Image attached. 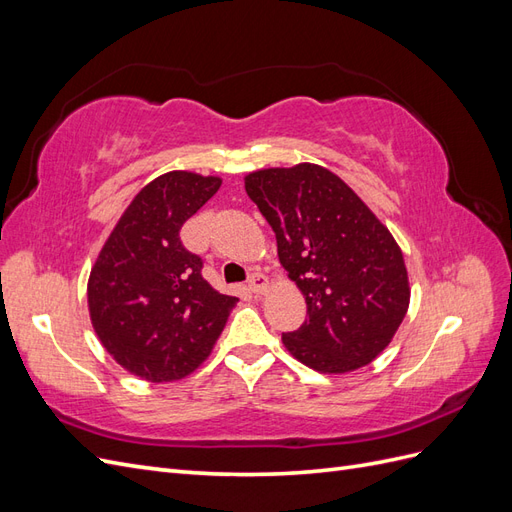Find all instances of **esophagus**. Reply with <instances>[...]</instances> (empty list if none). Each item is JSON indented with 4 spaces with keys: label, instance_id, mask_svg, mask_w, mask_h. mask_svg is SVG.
Instances as JSON below:
<instances>
[{
    "label": "esophagus",
    "instance_id": "obj_1",
    "mask_svg": "<svg viewBox=\"0 0 512 512\" xmlns=\"http://www.w3.org/2000/svg\"><path fill=\"white\" fill-rule=\"evenodd\" d=\"M250 290L254 292V294H265L267 290H269V280H267V275H262V273H252V277H250Z\"/></svg>",
    "mask_w": 512,
    "mask_h": 512
}]
</instances>
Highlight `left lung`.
Here are the masks:
<instances>
[{
    "label": "left lung",
    "mask_w": 512,
    "mask_h": 512,
    "mask_svg": "<svg viewBox=\"0 0 512 512\" xmlns=\"http://www.w3.org/2000/svg\"><path fill=\"white\" fill-rule=\"evenodd\" d=\"M245 192L271 224L282 267L307 303V320L282 333L286 350L320 374L374 361L410 305L404 254L389 228L318 164L254 170Z\"/></svg>",
    "instance_id": "left-lung-1"
}]
</instances>
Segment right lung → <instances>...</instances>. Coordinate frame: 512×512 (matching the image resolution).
I'll return each mask as SVG.
<instances>
[{"label": "right lung", "mask_w": 512, "mask_h": 512, "mask_svg": "<svg viewBox=\"0 0 512 512\" xmlns=\"http://www.w3.org/2000/svg\"><path fill=\"white\" fill-rule=\"evenodd\" d=\"M220 177L170 170L147 183L91 267L87 305L106 352L149 382L181 380L211 354L237 297L215 290L179 230Z\"/></svg>", "instance_id": "right-lung-1"}]
</instances>
